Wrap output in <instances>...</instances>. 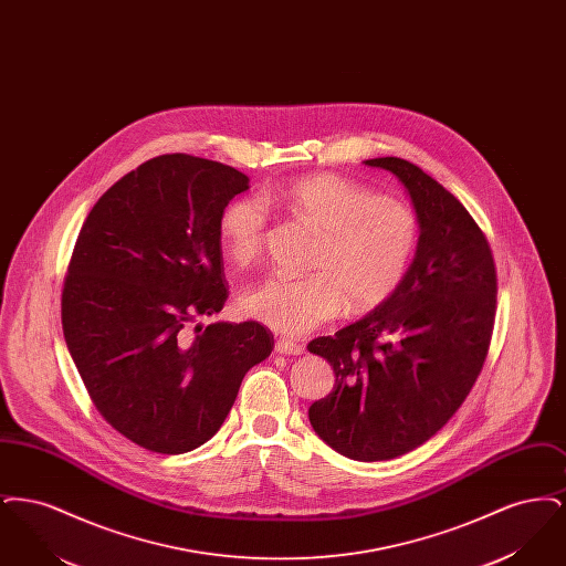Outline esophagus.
<instances>
[{"instance_id":"obj_1","label":"esophagus","mask_w":566,"mask_h":566,"mask_svg":"<svg viewBox=\"0 0 566 566\" xmlns=\"http://www.w3.org/2000/svg\"><path fill=\"white\" fill-rule=\"evenodd\" d=\"M275 352L277 354H289V356H298V354L305 352V348H303V344H296L293 339L280 337V339H275Z\"/></svg>"}]
</instances>
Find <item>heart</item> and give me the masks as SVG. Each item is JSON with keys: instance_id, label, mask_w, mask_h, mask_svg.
Returning a JSON list of instances; mask_svg holds the SVG:
<instances>
[{"instance_id": "1", "label": "heart", "mask_w": 566, "mask_h": 566, "mask_svg": "<svg viewBox=\"0 0 566 566\" xmlns=\"http://www.w3.org/2000/svg\"><path fill=\"white\" fill-rule=\"evenodd\" d=\"M280 208L318 233L307 277L273 273L252 284L242 310L282 335H303L344 307L376 312L399 293L420 245V216L399 199L335 174H312L259 199H238L220 216V240L235 265L254 263L268 238V210Z\"/></svg>"}]
</instances>
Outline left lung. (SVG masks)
<instances>
[{"label":"left lung","mask_w":566,"mask_h":566,"mask_svg":"<svg viewBox=\"0 0 566 566\" xmlns=\"http://www.w3.org/2000/svg\"><path fill=\"white\" fill-rule=\"evenodd\" d=\"M420 216V245L388 303L307 350L333 365L335 386L310 422L335 452L360 460L403 457L464 403L490 350L496 265L484 231L450 190L418 165L381 157Z\"/></svg>","instance_id":"1"}]
</instances>
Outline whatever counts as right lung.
<instances>
[{
  "label": "right lung",
  "instance_id": "right-lung-1",
  "mask_svg": "<svg viewBox=\"0 0 566 566\" xmlns=\"http://www.w3.org/2000/svg\"><path fill=\"white\" fill-rule=\"evenodd\" d=\"M245 189L235 167L161 155L112 185L82 224L61 293L65 344L97 411L144 450L203 446L273 350L254 321L195 324L229 296L220 216Z\"/></svg>",
  "mask_w": 566,
  "mask_h": 566
}]
</instances>
